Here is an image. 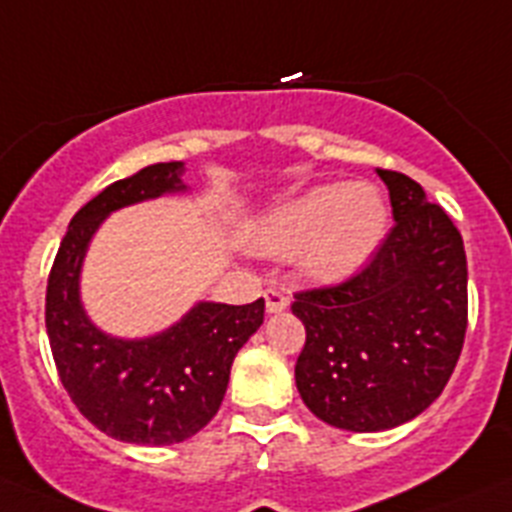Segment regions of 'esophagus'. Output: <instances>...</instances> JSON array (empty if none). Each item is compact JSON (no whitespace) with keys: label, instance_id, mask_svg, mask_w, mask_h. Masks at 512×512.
<instances>
[{"label":"esophagus","instance_id":"34e87169","mask_svg":"<svg viewBox=\"0 0 512 512\" xmlns=\"http://www.w3.org/2000/svg\"><path fill=\"white\" fill-rule=\"evenodd\" d=\"M286 306V291H281V288H268V291H265V309H268V314H278V311H283Z\"/></svg>","mask_w":512,"mask_h":512}]
</instances>
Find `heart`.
Instances as JSON below:
<instances>
[{"label":"heart","mask_w":512,"mask_h":512,"mask_svg":"<svg viewBox=\"0 0 512 512\" xmlns=\"http://www.w3.org/2000/svg\"><path fill=\"white\" fill-rule=\"evenodd\" d=\"M389 226L384 195L368 182H330L270 211L252 231V247L265 255L299 252L309 278L353 273L379 250Z\"/></svg>","instance_id":"obj_1"}]
</instances>
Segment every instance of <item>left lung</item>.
Masks as SVG:
<instances>
[{"label":"left lung","mask_w":512,"mask_h":512,"mask_svg":"<svg viewBox=\"0 0 512 512\" xmlns=\"http://www.w3.org/2000/svg\"><path fill=\"white\" fill-rule=\"evenodd\" d=\"M376 172L389 188V237L353 278L291 304L306 327L296 389L319 420L353 433L397 428L441 397L469 311L459 229L412 177Z\"/></svg>","instance_id":"obj_1"}]
</instances>
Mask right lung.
<instances>
[{
	"label": "right lung",
	"instance_id": "right-lung-1",
	"mask_svg": "<svg viewBox=\"0 0 512 512\" xmlns=\"http://www.w3.org/2000/svg\"><path fill=\"white\" fill-rule=\"evenodd\" d=\"M182 162L149 164L79 208L53 260L46 332L61 384L87 420L115 441L172 446L203 430L224 402L234 355L260 330L265 301H198L159 335L102 332L79 299V273L100 224L118 208L182 193Z\"/></svg>",
	"mask_w": 512,
	"mask_h": 512
}]
</instances>
